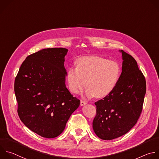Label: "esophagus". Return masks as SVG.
Wrapping results in <instances>:
<instances>
[{
    "mask_svg": "<svg viewBox=\"0 0 159 159\" xmlns=\"http://www.w3.org/2000/svg\"><path fill=\"white\" fill-rule=\"evenodd\" d=\"M86 103H86L85 102L83 101V100H81V101H80V105H81V106H84V105H85Z\"/></svg>",
    "mask_w": 159,
    "mask_h": 159,
    "instance_id": "esophagus-1",
    "label": "esophagus"
}]
</instances>
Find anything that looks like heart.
<instances>
[{
	"instance_id": "1",
	"label": "heart",
	"mask_w": 159,
	"mask_h": 159,
	"mask_svg": "<svg viewBox=\"0 0 159 159\" xmlns=\"http://www.w3.org/2000/svg\"><path fill=\"white\" fill-rule=\"evenodd\" d=\"M76 67H69L67 79L71 92L79 93L85 86L86 97L103 98L116 87L120 76L119 64L100 56H86L76 60Z\"/></svg>"
}]
</instances>
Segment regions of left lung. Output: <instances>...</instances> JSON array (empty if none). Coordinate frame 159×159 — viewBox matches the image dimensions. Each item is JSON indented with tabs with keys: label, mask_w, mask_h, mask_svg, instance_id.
Masks as SVG:
<instances>
[{
	"label": "left lung",
	"mask_w": 159,
	"mask_h": 159,
	"mask_svg": "<svg viewBox=\"0 0 159 159\" xmlns=\"http://www.w3.org/2000/svg\"><path fill=\"white\" fill-rule=\"evenodd\" d=\"M122 73L109 95L95 103L97 114L92 127L103 140H112L127 134L137 123L146 93L145 79L134 58L122 50Z\"/></svg>",
	"instance_id": "obj_1"
}]
</instances>
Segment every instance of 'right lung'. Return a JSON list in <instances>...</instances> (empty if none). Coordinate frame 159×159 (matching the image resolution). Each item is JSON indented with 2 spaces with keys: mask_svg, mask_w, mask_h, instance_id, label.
Wrapping results in <instances>:
<instances>
[{
  "mask_svg": "<svg viewBox=\"0 0 159 159\" xmlns=\"http://www.w3.org/2000/svg\"><path fill=\"white\" fill-rule=\"evenodd\" d=\"M65 48L40 50L27 57L15 79L18 115L24 124L45 138L64 130L80 100L66 85Z\"/></svg>",
  "mask_w": 159,
  "mask_h": 159,
  "instance_id": "add662e5",
  "label": "right lung"
}]
</instances>
